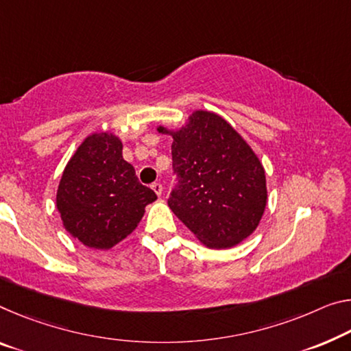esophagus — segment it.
<instances>
[{"label":"esophagus","instance_id":"obj_1","mask_svg":"<svg viewBox=\"0 0 351 351\" xmlns=\"http://www.w3.org/2000/svg\"><path fill=\"white\" fill-rule=\"evenodd\" d=\"M152 189L154 191V193L156 195H162V184H160V182H153L152 184Z\"/></svg>","mask_w":351,"mask_h":351}]
</instances>
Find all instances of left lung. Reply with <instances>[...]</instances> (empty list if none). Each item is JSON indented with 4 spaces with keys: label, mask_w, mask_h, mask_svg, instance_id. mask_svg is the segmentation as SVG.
I'll return each mask as SVG.
<instances>
[{
    "label": "left lung",
    "mask_w": 351,
    "mask_h": 351,
    "mask_svg": "<svg viewBox=\"0 0 351 351\" xmlns=\"http://www.w3.org/2000/svg\"><path fill=\"white\" fill-rule=\"evenodd\" d=\"M178 184L169 206L199 242L230 248L258 228L267 204L265 171L258 156L225 119L195 110L170 131Z\"/></svg>",
    "instance_id": "obj_1"
}]
</instances>
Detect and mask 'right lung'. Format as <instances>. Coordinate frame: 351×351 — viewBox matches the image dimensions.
Listing matches in <instances>:
<instances>
[{
  "mask_svg": "<svg viewBox=\"0 0 351 351\" xmlns=\"http://www.w3.org/2000/svg\"><path fill=\"white\" fill-rule=\"evenodd\" d=\"M112 132L84 138L60 178L56 206L64 228L88 248L109 250L136 230L156 193L142 186Z\"/></svg>",
  "mask_w": 351,
  "mask_h": 351,
  "instance_id": "obj_1",
  "label": "right lung"
}]
</instances>
